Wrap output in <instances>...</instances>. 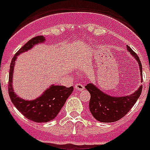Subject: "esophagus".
Wrapping results in <instances>:
<instances>
[{"mask_svg":"<svg viewBox=\"0 0 150 150\" xmlns=\"http://www.w3.org/2000/svg\"><path fill=\"white\" fill-rule=\"evenodd\" d=\"M75 89L77 91H83L84 89V85L81 83H78L75 84Z\"/></svg>","mask_w":150,"mask_h":150,"instance_id":"esophagus-1","label":"esophagus"}]
</instances>
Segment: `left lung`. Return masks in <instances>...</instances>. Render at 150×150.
<instances>
[{"label": "left lung", "instance_id": "8db88e82", "mask_svg": "<svg viewBox=\"0 0 150 150\" xmlns=\"http://www.w3.org/2000/svg\"><path fill=\"white\" fill-rule=\"evenodd\" d=\"M127 50L137 61L140 67L141 76L142 77V66L139 57L129 46H127ZM85 88L91 94L90 111L93 117L101 122H114L124 117L137 102L142 91V86H140L137 91L132 95L114 97L103 92L92 83H88Z\"/></svg>", "mask_w": 150, "mask_h": 150}]
</instances>
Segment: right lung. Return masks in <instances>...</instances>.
Segmentation results:
<instances>
[{"mask_svg": "<svg viewBox=\"0 0 150 150\" xmlns=\"http://www.w3.org/2000/svg\"><path fill=\"white\" fill-rule=\"evenodd\" d=\"M45 39L43 35H38L28 41L13 56L10 64L8 78V95L13 105L28 119L35 122H47L54 119L60 111L67 98L71 95L73 86L52 85L48 89L34 100H24L18 97L13 89V73L16 56L21 53L27 52L39 43H44Z\"/></svg>", "mask_w": 150, "mask_h": 150, "instance_id": "1", "label": "right lung"}]
</instances>
